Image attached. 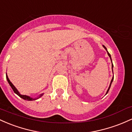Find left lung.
Masks as SVG:
<instances>
[{
    "label": "left lung",
    "instance_id": "1",
    "mask_svg": "<svg viewBox=\"0 0 132 132\" xmlns=\"http://www.w3.org/2000/svg\"><path fill=\"white\" fill-rule=\"evenodd\" d=\"M103 47H104V48L106 50V52H107V54H108V55H109V57H110V59H111V56H110V54H109V52L107 51V50H106V48L104 46V45H103ZM111 60H112V59H111ZM113 64H112V69H113ZM112 71H113V69H112ZM113 78H112V80H111V82H110V86H109V89H108V90H107V92H106V94H107L108 93V92H109V89H110V86H111V84H112V82H113Z\"/></svg>",
    "mask_w": 132,
    "mask_h": 132
}]
</instances>
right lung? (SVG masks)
Segmentation results:
<instances>
[{
	"mask_svg": "<svg viewBox=\"0 0 132 132\" xmlns=\"http://www.w3.org/2000/svg\"><path fill=\"white\" fill-rule=\"evenodd\" d=\"M6 78H7V81H8V82H9V85H10V87H12V90H14V92L17 95H18L19 96V97H20V98H23V99H24V100H29V101H30V100H36V99H37V98H40V97H41L42 96V95L43 94H41L39 96V97H38V98H31V97H29V96H27V95H21V94H20V93L19 92H18V90H17V88H15V86L13 85L12 84V83L11 82H10V80L9 79V78H8V76H7V75L6 74Z\"/></svg>",
	"mask_w": 132,
	"mask_h": 132,
	"instance_id": "obj_1",
	"label": "right lung"
}]
</instances>
